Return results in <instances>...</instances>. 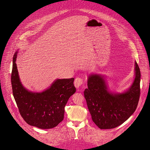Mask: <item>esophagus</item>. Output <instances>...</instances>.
Instances as JSON below:
<instances>
[{"label":"esophagus","mask_w":150,"mask_h":150,"mask_svg":"<svg viewBox=\"0 0 150 150\" xmlns=\"http://www.w3.org/2000/svg\"><path fill=\"white\" fill-rule=\"evenodd\" d=\"M83 84V80L82 79H81L80 77H77L75 79L74 84V86H76V88H79L81 86H82Z\"/></svg>","instance_id":"34e87169"}]
</instances>
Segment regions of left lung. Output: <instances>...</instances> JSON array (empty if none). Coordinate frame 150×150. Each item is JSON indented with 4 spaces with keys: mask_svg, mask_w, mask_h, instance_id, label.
<instances>
[{
    "mask_svg": "<svg viewBox=\"0 0 150 150\" xmlns=\"http://www.w3.org/2000/svg\"><path fill=\"white\" fill-rule=\"evenodd\" d=\"M135 78L128 90L122 93L108 91L104 76L92 74L88 76V88L84 92L93 122L101 129L116 128L136 110L140 95V70L135 62Z\"/></svg>",
    "mask_w": 150,
    "mask_h": 150,
    "instance_id": "obj_1",
    "label": "left lung"
}]
</instances>
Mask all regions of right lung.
Listing matches in <instances>:
<instances>
[{"label": "right lung", "instance_id": "add662e5", "mask_svg": "<svg viewBox=\"0 0 150 150\" xmlns=\"http://www.w3.org/2000/svg\"><path fill=\"white\" fill-rule=\"evenodd\" d=\"M15 53L13 60L11 86L13 94L24 121L40 129L53 128L64 117V107L69 98L75 93L74 78L57 79L42 92H32L26 89L20 80Z\"/></svg>", "mask_w": 150, "mask_h": 150}]
</instances>
